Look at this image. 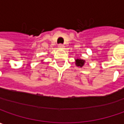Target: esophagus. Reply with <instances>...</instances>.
<instances>
[{
	"mask_svg": "<svg viewBox=\"0 0 124 124\" xmlns=\"http://www.w3.org/2000/svg\"><path fill=\"white\" fill-rule=\"evenodd\" d=\"M58 47H59L60 49H63V48L64 47V45H62V44H59V45H58Z\"/></svg>",
	"mask_w": 124,
	"mask_h": 124,
	"instance_id": "34e87169",
	"label": "esophagus"
}]
</instances>
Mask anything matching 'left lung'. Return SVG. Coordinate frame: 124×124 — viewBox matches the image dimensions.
<instances>
[{
    "label": "left lung",
    "instance_id": "left-lung-1",
    "mask_svg": "<svg viewBox=\"0 0 124 124\" xmlns=\"http://www.w3.org/2000/svg\"><path fill=\"white\" fill-rule=\"evenodd\" d=\"M84 64V60H81V59H77L76 60V65L77 66L82 67Z\"/></svg>",
    "mask_w": 124,
    "mask_h": 124
}]
</instances>
